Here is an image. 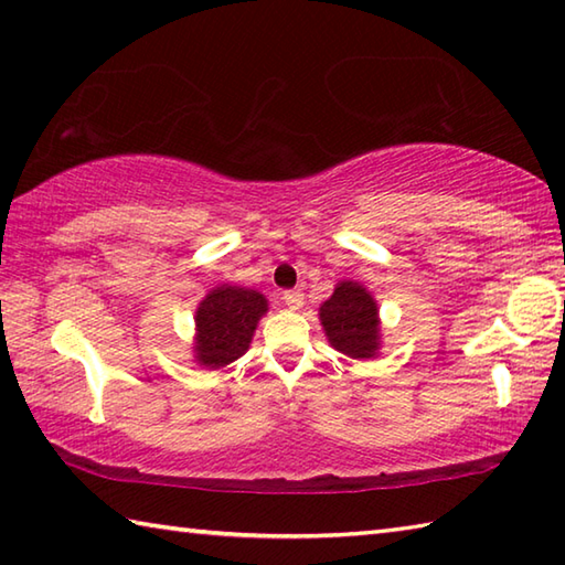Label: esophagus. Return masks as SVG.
<instances>
[{"mask_svg":"<svg viewBox=\"0 0 565 565\" xmlns=\"http://www.w3.org/2000/svg\"><path fill=\"white\" fill-rule=\"evenodd\" d=\"M281 301L286 303V308L298 310V308L303 306V294L301 291H284L281 294Z\"/></svg>","mask_w":565,"mask_h":565,"instance_id":"34e87169","label":"esophagus"}]
</instances>
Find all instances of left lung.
Wrapping results in <instances>:
<instances>
[{
    "label": "left lung",
    "mask_w": 565,
    "mask_h": 565,
    "mask_svg": "<svg viewBox=\"0 0 565 565\" xmlns=\"http://www.w3.org/2000/svg\"><path fill=\"white\" fill-rule=\"evenodd\" d=\"M320 322L334 350L352 359L379 354V306L359 281H340L320 306Z\"/></svg>",
    "instance_id": "1"
}]
</instances>
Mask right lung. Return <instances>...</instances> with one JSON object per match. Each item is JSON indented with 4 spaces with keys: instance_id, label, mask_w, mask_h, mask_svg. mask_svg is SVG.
<instances>
[{
    "instance_id": "1",
    "label": "right lung",
    "mask_w": 565,
    "mask_h": 565,
    "mask_svg": "<svg viewBox=\"0 0 565 565\" xmlns=\"http://www.w3.org/2000/svg\"><path fill=\"white\" fill-rule=\"evenodd\" d=\"M267 298L239 286H218L196 308L194 356L201 366L221 369L249 350Z\"/></svg>"
}]
</instances>
